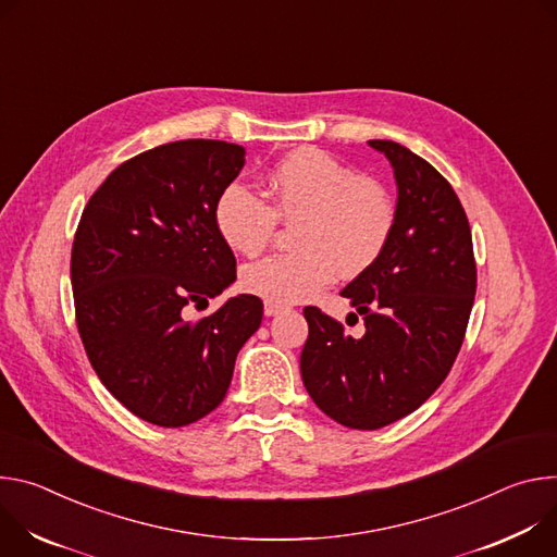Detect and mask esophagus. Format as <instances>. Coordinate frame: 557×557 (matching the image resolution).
Listing matches in <instances>:
<instances>
[{"label":"esophagus","mask_w":557,"mask_h":557,"mask_svg":"<svg viewBox=\"0 0 557 557\" xmlns=\"http://www.w3.org/2000/svg\"><path fill=\"white\" fill-rule=\"evenodd\" d=\"M287 307L285 305H278V302H272V300H265V317H276L281 312H285Z\"/></svg>","instance_id":"1"}]
</instances>
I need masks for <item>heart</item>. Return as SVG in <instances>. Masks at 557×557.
Wrapping results in <instances>:
<instances>
[{
    "instance_id": "obj_1",
    "label": "heart",
    "mask_w": 557,
    "mask_h": 557,
    "mask_svg": "<svg viewBox=\"0 0 557 557\" xmlns=\"http://www.w3.org/2000/svg\"><path fill=\"white\" fill-rule=\"evenodd\" d=\"M265 201L243 188H227L214 212L216 230L232 250L259 255L278 221L296 223V252L245 265L240 283L272 302L310 298L336 272L354 278L372 268L396 227V201L376 178L358 176L349 165L317 148L281 159L265 178Z\"/></svg>"
}]
</instances>
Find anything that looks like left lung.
<instances>
[{"instance_id": "8db88e82", "label": "left lung", "mask_w": 557, "mask_h": 557, "mask_svg": "<svg viewBox=\"0 0 557 557\" xmlns=\"http://www.w3.org/2000/svg\"><path fill=\"white\" fill-rule=\"evenodd\" d=\"M396 176V227L379 261L341 296L364 334L354 338L319 307H305L300 354L307 394L332 420L381 429L416 411L462 347L475 296V259L465 208L449 181L409 148L372 139Z\"/></svg>"}]
</instances>
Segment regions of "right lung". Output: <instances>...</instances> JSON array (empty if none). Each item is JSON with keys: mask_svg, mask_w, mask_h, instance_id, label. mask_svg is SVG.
Instances as JSON below:
<instances>
[{"mask_svg": "<svg viewBox=\"0 0 557 557\" xmlns=\"http://www.w3.org/2000/svg\"><path fill=\"white\" fill-rule=\"evenodd\" d=\"M243 165L236 144L172 141L112 170L84 208L71 257L79 336L103 387L146 422L185 426L216 409L261 325L252 294L185 319L236 278L214 212Z\"/></svg>", "mask_w": 557, "mask_h": 557, "instance_id": "right-lung-1", "label": "right lung"}]
</instances>
